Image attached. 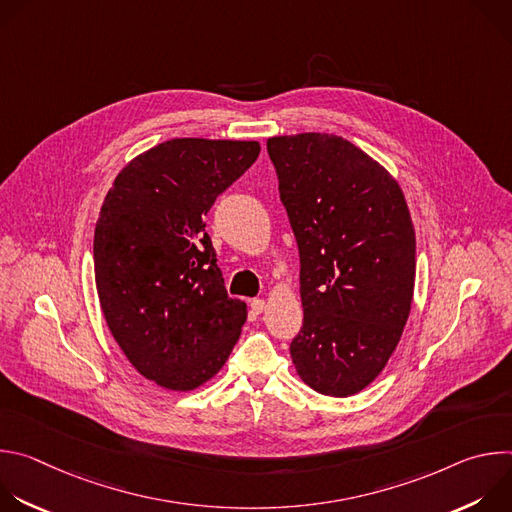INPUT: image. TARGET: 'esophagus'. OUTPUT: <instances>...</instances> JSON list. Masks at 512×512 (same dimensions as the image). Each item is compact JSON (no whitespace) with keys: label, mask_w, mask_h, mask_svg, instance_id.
<instances>
[{"label":"esophagus","mask_w":512,"mask_h":512,"mask_svg":"<svg viewBox=\"0 0 512 512\" xmlns=\"http://www.w3.org/2000/svg\"><path fill=\"white\" fill-rule=\"evenodd\" d=\"M265 308H267L265 300H259V298H257V300H251V310H253L255 314H261Z\"/></svg>","instance_id":"1"}]
</instances>
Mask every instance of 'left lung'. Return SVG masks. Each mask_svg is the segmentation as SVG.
<instances>
[{
	"label": "left lung",
	"instance_id": "1",
	"mask_svg": "<svg viewBox=\"0 0 512 512\" xmlns=\"http://www.w3.org/2000/svg\"><path fill=\"white\" fill-rule=\"evenodd\" d=\"M267 152L302 265L291 360L314 391L356 395L385 369L413 304L407 200L377 160L334 133L269 137Z\"/></svg>",
	"mask_w": 512,
	"mask_h": 512
}]
</instances>
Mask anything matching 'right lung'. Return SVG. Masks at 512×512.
I'll use <instances>...</instances> for the list:
<instances>
[{
    "label": "right lung",
    "instance_id": "obj_1",
    "mask_svg": "<svg viewBox=\"0 0 512 512\" xmlns=\"http://www.w3.org/2000/svg\"><path fill=\"white\" fill-rule=\"evenodd\" d=\"M259 152L176 137L133 158L103 200L93 255L105 322L133 369L168 391L208 383L241 336L247 304L227 294L204 216Z\"/></svg>",
    "mask_w": 512,
    "mask_h": 512
}]
</instances>
